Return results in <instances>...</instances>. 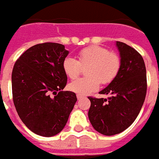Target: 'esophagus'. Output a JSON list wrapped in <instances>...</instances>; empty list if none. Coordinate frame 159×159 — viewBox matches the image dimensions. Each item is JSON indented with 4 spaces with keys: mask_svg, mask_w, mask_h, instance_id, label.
Segmentation results:
<instances>
[{
    "mask_svg": "<svg viewBox=\"0 0 159 159\" xmlns=\"http://www.w3.org/2000/svg\"><path fill=\"white\" fill-rule=\"evenodd\" d=\"M83 97V95H82V94H77V95H76V98H77L78 100H80V99H82Z\"/></svg>",
    "mask_w": 159,
    "mask_h": 159,
    "instance_id": "esophagus-1",
    "label": "esophagus"
}]
</instances>
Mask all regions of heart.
I'll list each match as a JSON object with an SVG mask.
<instances>
[{
    "mask_svg": "<svg viewBox=\"0 0 159 159\" xmlns=\"http://www.w3.org/2000/svg\"><path fill=\"white\" fill-rule=\"evenodd\" d=\"M83 67H87V77L79 78L69 84V89L78 94H88L111 83L119 72L121 59L115 52L100 46H89L78 52V61L67 57L63 61V70L70 79L79 76Z\"/></svg>",
    "mask_w": 159,
    "mask_h": 159,
    "instance_id": "b5f03b06",
    "label": "heart"
}]
</instances>
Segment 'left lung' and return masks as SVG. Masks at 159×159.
Wrapping results in <instances>:
<instances>
[{
  "mask_svg": "<svg viewBox=\"0 0 159 159\" xmlns=\"http://www.w3.org/2000/svg\"><path fill=\"white\" fill-rule=\"evenodd\" d=\"M121 67L116 78L100 92L108 98L89 97V118L93 129L104 135H114L136 119L147 94V70L143 58L130 46L116 42Z\"/></svg>",
  "mask_w": 159,
  "mask_h": 159,
  "instance_id": "left-lung-1",
  "label": "left lung"
}]
</instances>
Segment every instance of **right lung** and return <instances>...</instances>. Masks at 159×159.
Masks as SVG:
<instances>
[{
	"label": "right lung",
	"mask_w": 159,
	"mask_h": 159,
	"mask_svg": "<svg viewBox=\"0 0 159 159\" xmlns=\"http://www.w3.org/2000/svg\"><path fill=\"white\" fill-rule=\"evenodd\" d=\"M68 53L59 43L36 44L17 59L12 69L16 111L25 126L41 136L59 134L77 100L75 93L63 91L67 83L63 61Z\"/></svg>",
	"instance_id": "obj_1"
}]
</instances>
